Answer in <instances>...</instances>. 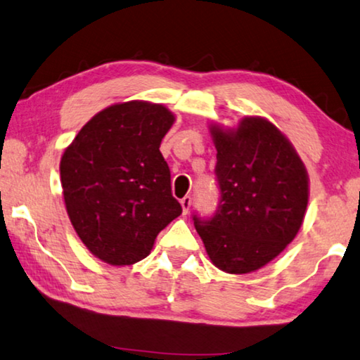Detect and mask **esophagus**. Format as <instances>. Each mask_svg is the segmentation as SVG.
<instances>
[{
  "instance_id": "obj_1",
  "label": "esophagus",
  "mask_w": 360,
  "mask_h": 360,
  "mask_svg": "<svg viewBox=\"0 0 360 360\" xmlns=\"http://www.w3.org/2000/svg\"><path fill=\"white\" fill-rule=\"evenodd\" d=\"M180 204H181V209H184V214H188L191 207V196H185L180 199Z\"/></svg>"
}]
</instances>
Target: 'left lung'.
Listing matches in <instances>:
<instances>
[{
	"label": "left lung",
	"mask_w": 360,
	"mask_h": 360,
	"mask_svg": "<svg viewBox=\"0 0 360 360\" xmlns=\"http://www.w3.org/2000/svg\"><path fill=\"white\" fill-rule=\"evenodd\" d=\"M217 149L220 204L211 219H195L206 252L226 274H250L278 256L300 231L309 201L301 158L264 117L236 129L211 125Z\"/></svg>",
	"instance_id": "left-lung-1"
}]
</instances>
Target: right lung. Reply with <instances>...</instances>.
Returning a JSON list of instances; mask_svg holds the SVG:
<instances>
[{
	"instance_id": "add662e5",
	"label": "right lung",
	"mask_w": 360,
	"mask_h": 360,
	"mask_svg": "<svg viewBox=\"0 0 360 360\" xmlns=\"http://www.w3.org/2000/svg\"><path fill=\"white\" fill-rule=\"evenodd\" d=\"M175 122L162 104H112L82 127L60 158L65 209L93 256L131 265L181 214L159 146Z\"/></svg>"
}]
</instances>
